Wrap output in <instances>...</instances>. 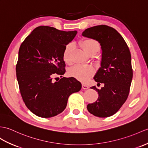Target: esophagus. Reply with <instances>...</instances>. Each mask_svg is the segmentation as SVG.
Listing matches in <instances>:
<instances>
[{
	"mask_svg": "<svg viewBox=\"0 0 148 148\" xmlns=\"http://www.w3.org/2000/svg\"><path fill=\"white\" fill-rule=\"evenodd\" d=\"M82 88L83 89V90H88V89L89 88V87L87 85L84 84H82Z\"/></svg>",
	"mask_w": 148,
	"mask_h": 148,
	"instance_id": "obj_1",
	"label": "esophagus"
}]
</instances>
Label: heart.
<instances>
[{"label": "heart", "instance_id": "obj_1", "mask_svg": "<svg viewBox=\"0 0 148 148\" xmlns=\"http://www.w3.org/2000/svg\"><path fill=\"white\" fill-rule=\"evenodd\" d=\"M80 46L82 48L88 55L91 53H97L100 49L99 43L95 39L84 38L80 41ZM73 49V44L72 43H68L65 47L62 58L66 63L71 62V54ZM68 74L71 77H73L77 80L85 82L88 81L94 75V68L90 66H83V65H75L69 69Z\"/></svg>", "mask_w": 148, "mask_h": 148}]
</instances>
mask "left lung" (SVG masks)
<instances>
[{
    "instance_id": "1",
    "label": "left lung",
    "mask_w": 148,
    "mask_h": 148,
    "mask_svg": "<svg viewBox=\"0 0 148 148\" xmlns=\"http://www.w3.org/2000/svg\"><path fill=\"white\" fill-rule=\"evenodd\" d=\"M82 36L98 41L102 49L101 67L94 77L104 83L98 90V99L87 105L88 112L98 117H108L117 112L129 96L132 79L131 55L125 41L117 31L106 25L89 27Z\"/></svg>"
}]
</instances>
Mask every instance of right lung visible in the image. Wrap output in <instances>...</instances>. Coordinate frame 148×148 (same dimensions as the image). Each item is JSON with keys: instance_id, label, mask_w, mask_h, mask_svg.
Segmentation results:
<instances>
[{"instance_id": "right-lung-1", "label": "right lung", "mask_w": 148, "mask_h": 148, "mask_svg": "<svg viewBox=\"0 0 148 148\" xmlns=\"http://www.w3.org/2000/svg\"><path fill=\"white\" fill-rule=\"evenodd\" d=\"M77 33L40 26L21 45L16 67L19 91L27 108L40 117L62 112L69 96L81 89V82L73 77L53 81L66 72L63 51Z\"/></svg>"}]
</instances>
